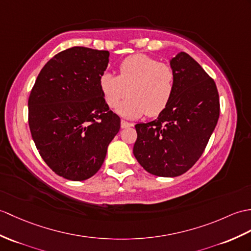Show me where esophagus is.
<instances>
[{
  "mask_svg": "<svg viewBox=\"0 0 251 251\" xmlns=\"http://www.w3.org/2000/svg\"><path fill=\"white\" fill-rule=\"evenodd\" d=\"M132 124L131 123H128L126 121H121V127L122 128H127V127H131Z\"/></svg>",
  "mask_w": 251,
  "mask_h": 251,
  "instance_id": "obj_1",
  "label": "esophagus"
}]
</instances>
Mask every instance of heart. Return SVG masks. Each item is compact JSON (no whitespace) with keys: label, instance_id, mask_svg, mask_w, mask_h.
Returning a JSON list of instances; mask_svg holds the SVG:
<instances>
[{"label":"heart","instance_id":"heart-1","mask_svg":"<svg viewBox=\"0 0 251 251\" xmlns=\"http://www.w3.org/2000/svg\"><path fill=\"white\" fill-rule=\"evenodd\" d=\"M119 75L104 72L99 77V89L104 101L114 108L126 94L116 112L136 120L147 114L158 115L170 102L176 89V73L168 64L147 54H133L120 63Z\"/></svg>","mask_w":251,"mask_h":251}]
</instances>
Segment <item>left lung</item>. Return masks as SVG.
<instances>
[{
	"mask_svg": "<svg viewBox=\"0 0 251 251\" xmlns=\"http://www.w3.org/2000/svg\"><path fill=\"white\" fill-rule=\"evenodd\" d=\"M176 89L156 120L137 124L133 155L156 176H182L204 152L219 119L216 84L186 52L170 60Z\"/></svg>",
	"mask_w": 251,
	"mask_h": 251,
	"instance_id": "obj_1",
	"label": "left lung"
}]
</instances>
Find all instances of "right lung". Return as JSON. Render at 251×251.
I'll use <instances>...</instances> for the list:
<instances>
[{
  "label": "right lung",
  "instance_id": "right-lung-1",
  "mask_svg": "<svg viewBox=\"0 0 251 251\" xmlns=\"http://www.w3.org/2000/svg\"><path fill=\"white\" fill-rule=\"evenodd\" d=\"M109 51L73 47L40 71L28 97L34 143L57 176L84 180L100 169L121 127L99 89Z\"/></svg>",
  "mask_w": 251,
  "mask_h": 251
}]
</instances>
